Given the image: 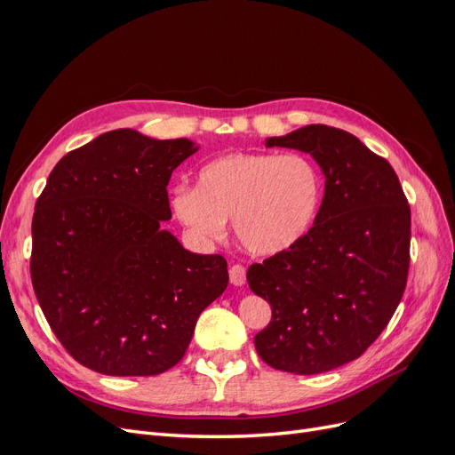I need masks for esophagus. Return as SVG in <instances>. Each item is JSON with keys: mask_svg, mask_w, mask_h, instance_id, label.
Instances as JSON below:
<instances>
[{"mask_svg": "<svg viewBox=\"0 0 455 455\" xmlns=\"http://www.w3.org/2000/svg\"><path fill=\"white\" fill-rule=\"evenodd\" d=\"M229 281L235 286H243L246 283V269L241 264L229 267Z\"/></svg>", "mask_w": 455, "mask_h": 455, "instance_id": "1", "label": "esophagus"}]
</instances>
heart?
Returning <instances> with one entry per match:
<instances>
[{
  "instance_id": "obj_1",
  "label": "heart",
  "mask_w": 455,
  "mask_h": 455,
  "mask_svg": "<svg viewBox=\"0 0 455 455\" xmlns=\"http://www.w3.org/2000/svg\"><path fill=\"white\" fill-rule=\"evenodd\" d=\"M323 199V178L299 154H228L199 169L194 188L172 191V212L191 235L216 241L231 218L246 251L273 256L309 231Z\"/></svg>"
}]
</instances>
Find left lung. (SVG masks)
I'll list each match as a JSON object with an SVG mask.
<instances>
[{"mask_svg":"<svg viewBox=\"0 0 455 455\" xmlns=\"http://www.w3.org/2000/svg\"><path fill=\"white\" fill-rule=\"evenodd\" d=\"M266 146L309 154L324 197L299 243L246 271L251 291L271 306L254 346L275 370L321 374L359 359L401 304L410 204L391 164L351 132L307 125Z\"/></svg>","mask_w":455,"mask_h":455,"instance_id":"8db88e82","label":"left lung"}]
</instances>
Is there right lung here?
Returning <instances> with one entry per match:
<instances>
[{"instance_id":"add662e5","label":"right lung","mask_w":455,"mask_h":455,"mask_svg":"<svg viewBox=\"0 0 455 455\" xmlns=\"http://www.w3.org/2000/svg\"><path fill=\"white\" fill-rule=\"evenodd\" d=\"M199 146L117 129L66 154L32 220L30 273L45 319L74 359L106 376H157L182 361L228 261L163 229L172 171Z\"/></svg>"}]
</instances>
